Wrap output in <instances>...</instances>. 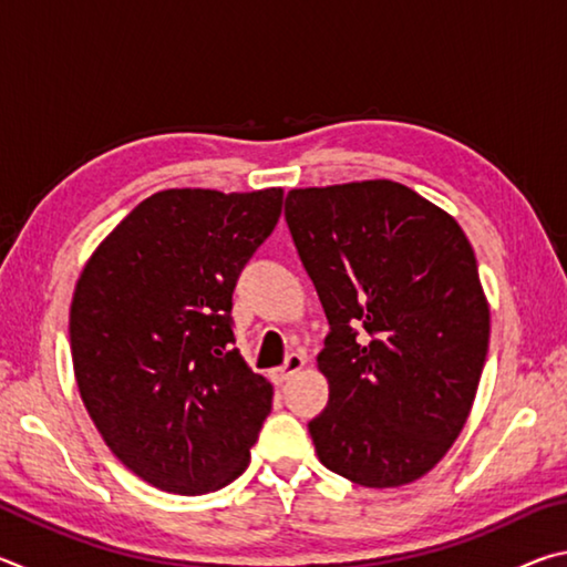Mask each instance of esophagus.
<instances>
[{
	"instance_id": "1",
	"label": "esophagus",
	"mask_w": 567,
	"mask_h": 567,
	"mask_svg": "<svg viewBox=\"0 0 567 567\" xmlns=\"http://www.w3.org/2000/svg\"><path fill=\"white\" fill-rule=\"evenodd\" d=\"M302 368H305V358H302V354L292 352L290 358L285 360L282 368H277V370H275V378H277V382H287L290 378H295L297 372H300Z\"/></svg>"
}]
</instances>
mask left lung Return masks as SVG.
<instances>
[{
	"label": "left lung",
	"instance_id": "8db88e82",
	"mask_svg": "<svg viewBox=\"0 0 567 567\" xmlns=\"http://www.w3.org/2000/svg\"><path fill=\"white\" fill-rule=\"evenodd\" d=\"M297 252L330 332L320 463L362 487L430 473L465 427L491 340L473 245L453 215L392 179L290 189Z\"/></svg>",
	"mask_w": 567,
	"mask_h": 567
}]
</instances>
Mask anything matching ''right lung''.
I'll return each instance as SVG.
<instances>
[{
    "instance_id": "right-lung-1",
    "label": "right lung",
    "mask_w": 567,
    "mask_h": 567,
    "mask_svg": "<svg viewBox=\"0 0 567 567\" xmlns=\"http://www.w3.org/2000/svg\"><path fill=\"white\" fill-rule=\"evenodd\" d=\"M280 187L162 189L102 239L76 280V388L120 463L175 495L245 473L272 385L233 348V290L282 213Z\"/></svg>"
}]
</instances>
